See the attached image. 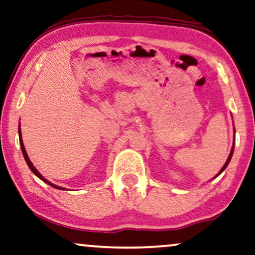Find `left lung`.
I'll return each mask as SVG.
<instances>
[{
  "mask_svg": "<svg viewBox=\"0 0 255 255\" xmlns=\"http://www.w3.org/2000/svg\"><path fill=\"white\" fill-rule=\"evenodd\" d=\"M233 150H234V145H233V147H232V149H231V152H230V155H229V158H227V161H226L225 164H224V167H223L222 169H220V171L218 172V175L222 174V172H223V171L225 170V169H226L227 164H229V163H230V161H231V157H232V155H233ZM218 175H217V176H218Z\"/></svg>",
  "mask_w": 255,
  "mask_h": 255,
  "instance_id": "left-lung-1",
  "label": "left lung"
}]
</instances>
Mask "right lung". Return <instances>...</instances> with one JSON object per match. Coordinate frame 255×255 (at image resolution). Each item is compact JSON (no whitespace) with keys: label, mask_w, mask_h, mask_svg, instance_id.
Listing matches in <instances>:
<instances>
[{"label":"right lung","mask_w":255,"mask_h":255,"mask_svg":"<svg viewBox=\"0 0 255 255\" xmlns=\"http://www.w3.org/2000/svg\"><path fill=\"white\" fill-rule=\"evenodd\" d=\"M18 135H19V144H21V148H22V152H23V156H24V158H25V162H26V164H28V167L31 169V171L33 172V174H35L37 177L38 178H40L42 179L43 182H45V183H47V184L49 185H51L52 186V188H56V189H62V190H64L63 188H60V186H57V185H54V184H52V183H50L49 181H47V179H45L43 177L42 175L39 174L38 172V170H37V169L33 167V164L31 163V161H30L29 159V157H28V154H26V151H25V148H24V144H23V141H22V134H21V128H18Z\"/></svg>","instance_id":"1"}]
</instances>
